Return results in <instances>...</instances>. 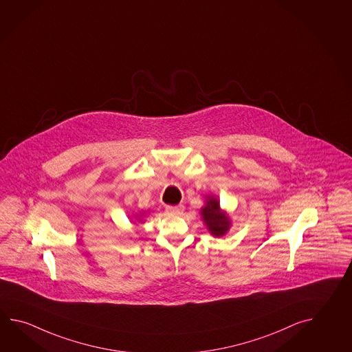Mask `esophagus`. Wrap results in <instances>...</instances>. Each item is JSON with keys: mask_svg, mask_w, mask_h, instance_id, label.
I'll list each match as a JSON object with an SVG mask.
<instances>
[{"mask_svg": "<svg viewBox=\"0 0 352 352\" xmlns=\"http://www.w3.org/2000/svg\"><path fill=\"white\" fill-rule=\"evenodd\" d=\"M165 210L169 214L180 215L184 212V206L183 204H179V206H166Z\"/></svg>", "mask_w": 352, "mask_h": 352, "instance_id": "esophagus-1", "label": "esophagus"}]
</instances>
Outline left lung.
<instances>
[{
	"instance_id": "1",
	"label": "left lung",
	"mask_w": 352,
	"mask_h": 352,
	"mask_svg": "<svg viewBox=\"0 0 352 352\" xmlns=\"http://www.w3.org/2000/svg\"><path fill=\"white\" fill-rule=\"evenodd\" d=\"M201 221L213 237H223L230 228V218L226 210L221 208V203L215 195L209 194L201 208Z\"/></svg>"
}]
</instances>
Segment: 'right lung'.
I'll return each mask as SVG.
<instances>
[{
  "label": "right lung",
  "instance_id": "right-lung-1",
  "mask_svg": "<svg viewBox=\"0 0 352 352\" xmlns=\"http://www.w3.org/2000/svg\"><path fill=\"white\" fill-rule=\"evenodd\" d=\"M146 210H143V212H140V213H138V214H134V224H138V223H143L144 222V218L146 217Z\"/></svg>",
  "mask_w": 352,
  "mask_h": 352
}]
</instances>
